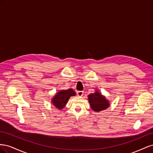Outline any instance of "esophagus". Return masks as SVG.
<instances>
[{
  "label": "esophagus",
  "instance_id": "esophagus-1",
  "mask_svg": "<svg viewBox=\"0 0 153 153\" xmlns=\"http://www.w3.org/2000/svg\"><path fill=\"white\" fill-rule=\"evenodd\" d=\"M83 94H84V91H79L77 92V95L78 96H82Z\"/></svg>",
  "mask_w": 153,
  "mask_h": 153
}]
</instances>
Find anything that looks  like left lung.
<instances>
[{"label":"left lung","mask_w":153,"mask_h":153,"mask_svg":"<svg viewBox=\"0 0 153 153\" xmlns=\"http://www.w3.org/2000/svg\"><path fill=\"white\" fill-rule=\"evenodd\" d=\"M88 99L91 108L95 112L105 110L110 105L109 101L98 91H96L94 93L90 94L88 96Z\"/></svg>","instance_id":"obj_1"}]
</instances>
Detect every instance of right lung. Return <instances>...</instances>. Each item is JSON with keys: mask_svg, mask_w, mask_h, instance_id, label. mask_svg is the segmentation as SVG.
I'll use <instances>...</instances> for the list:
<instances>
[{"mask_svg": "<svg viewBox=\"0 0 153 153\" xmlns=\"http://www.w3.org/2000/svg\"><path fill=\"white\" fill-rule=\"evenodd\" d=\"M75 92L71 89L61 90L54 96L52 100V103L55 107L61 110L66 106L69 98L71 96H75Z\"/></svg>", "mask_w": 153, "mask_h": 153, "instance_id": "add662e5", "label": "right lung"}]
</instances>
